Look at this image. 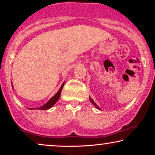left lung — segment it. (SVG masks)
I'll list each match as a JSON object with an SVG mask.
<instances>
[{
    "label": "left lung",
    "mask_w": 155,
    "mask_h": 155,
    "mask_svg": "<svg viewBox=\"0 0 155 155\" xmlns=\"http://www.w3.org/2000/svg\"><path fill=\"white\" fill-rule=\"evenodd\" d=\"M89 98H90V101H91V102H92V104H93V105H94V107H96L97 109H99V110H101V109H100V108H99V107H98V106H97V104L94 102V100H93V99H92V98H91V97H90H90H89Z\"/></svg>",
    "instance_id": "left-lung-1"
}]
</instances>
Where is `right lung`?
Segmentation results:
<instances>
[{"mask_svg": "<svg viewBox=\"0 0 155 155\" xmlns=\"http://www.w3.org/2000/svg\"><path fill=\"white\" fill-rule=\"evenodd\" d=\"M64 83H65V82H63V83L62 84V85H61V88L59 89V90L57 92L56 94H55L54 97H52L49 100H48L47 102L45 104H44L43 106H41V107H37V108H29V109H30V110H32V109L46 110V109H50V108H51L53 106H54L55 104L56 103V101L58 100L59 98H60L61 91H62V89L63 87V85H64ZM12 90H13V85H12Z\"/></svg>", "mask_w": 155, "mask_h": 155, "instance_id": "obj_1", "label": "right lung"}]
</instances>
